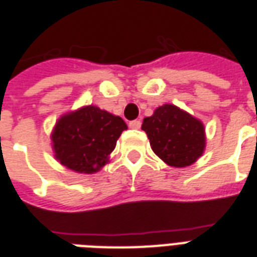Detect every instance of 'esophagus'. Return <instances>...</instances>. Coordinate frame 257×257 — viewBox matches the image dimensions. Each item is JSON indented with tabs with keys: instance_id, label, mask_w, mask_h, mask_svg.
<instances>
[{
	"instance_id": "34e87169",
	"label": "esophagus",
	"mask_w": 257,
	"mask_h": 257,
	"mask_svg": "<svg viewBox=\"0 0 257 257\" xmlns=\"http://www.w3.org/2000/svg\"><path fill=\"white\" fill-rule=\"evenodd\" d=\"M129 126L132 129H140L141 126V121L140 120H133L129 122Z\"/></svg>"
}]
</instances>
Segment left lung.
Wrapping results in <instances>:
<instances>
[{"mask_svg": "<svg viewBox=\"0 0 257 257\" xmlns=\"http://www.w3.org/2000/svg\"><path fill=\"white\" fill-rule=\"evenodd\" d=\"M141 129L147 133L152 151L173 168H185L205 151V128L199 118L173 104L155 109L145 117Z\"/></svg>", "mask_w": 257, "mask_h": 257, "instance_id": "obj_1", "label": "left lung"}]
</instances>
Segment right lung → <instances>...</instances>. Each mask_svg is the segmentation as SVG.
I'll use <instances>...</instances> for the list:
<instances>
[{
	"label": "right lung",
	"instance_id": "obj_1",
	"mask_svg": "<svg viewBox=\"0 0 257 257\" xmlns=\"http://www.w3.org/2000/svg\"><path fill=\"white\" fill-rule=\"evenodd\" d=\"M128 128L120 116L85 105L62 114L50 139L54 159L77 173L92 175L109 163L121 133Z\"/></svg>",
	"mask_w": 257,
	"mask_h": 257
}]
</instances>
